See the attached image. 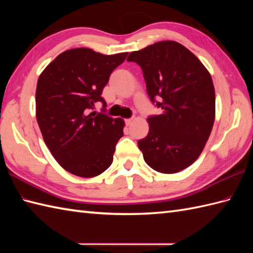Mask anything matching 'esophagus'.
I'll return each instance as SVG.
<instances>
[{
  "instance_id": "1",
  "label": "esophagus",
  "mask_w": 253,
  "mask_h": 253,
  "mask_svg": "<svg viewBox=\"0 0 253 253\" xmlns=\"http://www.w3.org/2000/svg\"><path fill=\"white\" fill-rule=\"evenodd\" d=\"M133 122V118L131 117V118H127V120H125V123H126V125H131V123Z\"/></svg>"
}]
</instances>
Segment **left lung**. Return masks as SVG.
<instances>
[{
    "mask_svg": "<svg viewBox=\"0 0 253 253\" xmlns=\"http://www.w3.org/2000/svg\"><path fill=\"white\" fill-rule=\"evenodd\" d=\"M127 61L141 67L149 98L162 110L148 117V136L138 141L144 161L164 174L185 169L201 154L214 124L211 75L193 53L175 41L131 52Z\"/></svg>",
    "mask_w": 253,
    "mask_h": 253,
    "instance_id": "obj_1",
    "label": "left lung"
}]
</instances>
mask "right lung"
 Here are the masks:
<instances>
[{
	"label": "right lung",
	"instance_id": "obj_1",
	"mask_svg": "<svg viewBox=\"0 0 253 253\" xmlns=\"http://www.w3.org/2000/svg\"><path fill=\"white\" fill-rule=\"evenodd\" d=\"M128 53L104 55L87 47L67 50L38 79L36 115L46 147L63 169L94 177L110 168L124 122L105 114L102 91ZM100 101V113L93 112Z\"/></svg>",
	"mask_w": 253,
	"mask_h": 253
}]
</instances>
